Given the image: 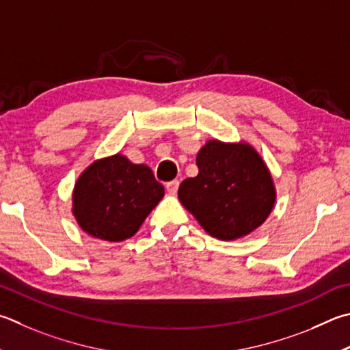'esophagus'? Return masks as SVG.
<instances>
[{
	"label": "esophagus",
	"instance_id": "obj_1",
	"mask_svg": "<svg viewBox=\"0 0 350 350\" xmlns=\"http://www.w3.org/2000/svg\"><path fill=\"white\" fill-rule=\"evenodd\" d=\"M165 188H167V191L170 194H176L177 189H179V180H171L168 182L167 185H165Z\"/></svg>",
	"mask_w": 350,
	"mask_h": 350
}]
</instances>
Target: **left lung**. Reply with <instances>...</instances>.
I'll return each instance as SVG.
<instances>
[{"label":"left lung","instance_id":"8db88e82","mask_svg":"<svg viewBox=\"0 0 350 350\" xmlns=\"http://www.w3.org/2000/svg\"><path fill=\"white\" fill-rule=\"evenodd\" d=\"M199 174L179 187V200L209 236L236 240L268 219L275 203L269 170L247 144L209 141L196 157Z\"/></svg>","mask_w":350,"mask_h":350}]
</instances>
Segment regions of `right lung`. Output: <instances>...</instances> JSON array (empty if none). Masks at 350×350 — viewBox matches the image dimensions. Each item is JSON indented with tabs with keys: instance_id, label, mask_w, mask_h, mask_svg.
<instances>
[{
	"instance_id": "obj_1",
	"label": "right lung",
	"mask_w": 350,
	"mask_h": 350,
	"mask_svg": "<svg viewBox=\"0 0 350 350\" xmlns=\"http://www.w3.org/2000/svg\"><path fill=\"white\" fill-rule=\"evenodd\" d=\"M165 194L147 165L122 154L93 162L73 191V214L87 234L107 241L135 236Z\"/></svg>"
}]
</instances>
